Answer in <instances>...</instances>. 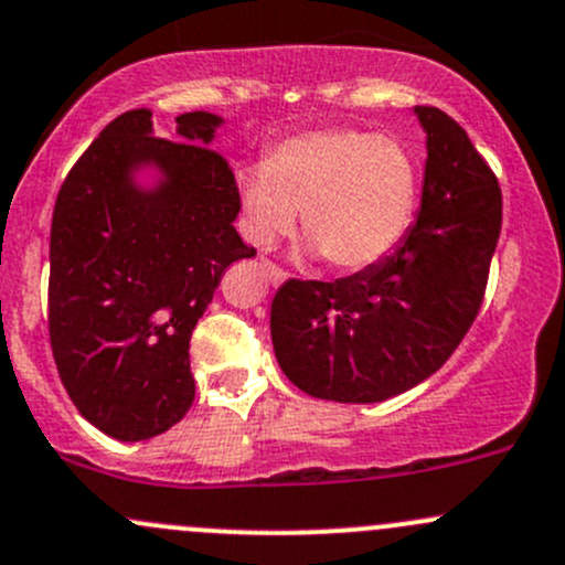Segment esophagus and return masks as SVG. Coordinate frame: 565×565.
Masks as SVG:
<instances>
[{
	"label": "esophagus",
	"instance_id": "obj_1",
	"mask_svg": "<svg viewBox=\"0 0 565 565\" xmlns=\"http://www.w3.org/2000/svg\"><path fill=\"white\" fill-rule=\"evenodd\" d=\"M267 276H270V281L276 284V287H278V284L287 281V273H284L278 265H273V262H267Z\"/></svg>",
	"mask_w": 565,
	"mask_h": 565
}]
</instances>
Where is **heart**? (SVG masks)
Masks as SVG:
<instances>
[{"label":"heart","mask_w":565,"mask_h":565,"mask_svg":"<svg viewBox=\"0 0 565 565\" xmlns=\"http://www.w3.org/2000/svg\"><path fill=\"white\" fill-rule=\"evenodd\" d=\"M246 235L270 248L303 218L311 248L339 270H361L388 256L418 204V172L391 136L358 128L295 134L262 167L237 172Z\"/></svg>","instance_id":"obj_1"}]
</instances>
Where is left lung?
<instances>
[{
    "label": "left lung",
    "instance_id": "obj_1",
    "mask_svg": "<svg viewBox=\"0 0 565 565\" xmlns=\"http://www.w3.org/2000/svg\"><path fill=\"white\" fill-rule=\"evenodd\" d=\"M426 130L418 221L383 262L335 281L289 278L273 298L278 366L309 396L385 402L451 358L483 303L503 224L498 177L457 119L415 106Z\"/></svg>",
    "mask_w": 565,
    "mask_h": 565
}]
</instances>
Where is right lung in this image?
<instances>
[{
	"label": "right lung",
	"instance_id": "right-lung-1",
	"mask_svg": "<svg viewBox=\"0 0 565 565\" xmlns=\"http://www.w3.org/2000/svg\"><path fill=\"white\" fill-rule=\"evenodd\" d=\"M207 111L152 134L150 108L100 130L73 163L51 218L49 339L78 413L117 440H150L193 404L191 333L226 267L254 256L232 221L235 172L215 152ZM156 166V189L135 185Z\"/></svg>",
	"mask_w": 565,
	"mask_h": 565
}]
</instances>
